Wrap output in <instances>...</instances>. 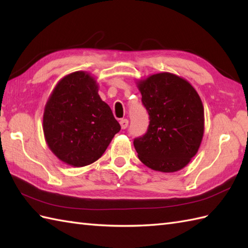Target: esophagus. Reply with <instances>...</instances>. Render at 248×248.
Returning a JSON list of instances; mask_svg holds the SVG:
<instances>
[{
	"label": "esophagus",
	"mask_w": 248,
	"mask_h": 248,
	"mask_svg": "<svg viewBox=\"0 0 248 248\" xmlns=\"http://www.w3.org/2000/svg\"><path fill=\"white\" fill-rule=\"evenodd\" d=\"M119 124H120V125H121V129H125L128 127V124H129V120L128 119H120V121H119Z\"/></svg>",
	"instance_id": "esophagus-1"
}]
</instances>
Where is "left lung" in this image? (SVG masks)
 Listing matches in <instances>:
<instances>
[{
	"label": "left lung",
	"mask_w": 248,
	"mask_h": 248,
	"mask_svg": "<svg viewBox=\"0 0 248 248\" xmlns=\"http://www.w3.org/2000/svg\"><path fill=\"white\" fill-rule=\"evenodd\" d=\"M138 87L150 120L147 132L133 141L139 159L154 170H182L197 154L203 136L199 94L186 80L170 72L152 75Z\"/></svg>",
	"instance_id": "8db88e82"
}]
</instances>
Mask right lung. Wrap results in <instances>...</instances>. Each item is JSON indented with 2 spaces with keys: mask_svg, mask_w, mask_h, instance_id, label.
<instances>
[{
  "mask_svg": "<svg viewBox=\"0 0 248 248\" xmlns=\"http://www.w3.org/2000/svg\"><path fill=\"white\" fill-rule=\"evenodd\" d=\"M44 133L51 151L68 165L92 164L120 131L112 109L98 93L96 80L76 71L56 84L46 104Z\"/></svg>",
  "mask_w": 248,
  "mask_h": 248,
  "instance_id": "obj_1",
  "label": "right lung"
}]
</instances>
